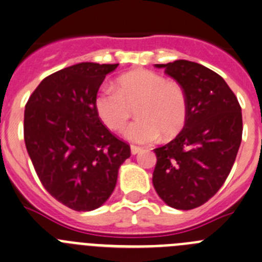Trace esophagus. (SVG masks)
Listing matches in <instances>:
<instances>
[{
	"instance_id": "1",
	"label": "esophagus",
	"mask_w": 262,
	"mask_h": 262,
	"mask_svg": "<svg viewBox=\"0 0 262 262\" xmlns=\"http://www.w3.org/2000/svg\"><path fill=\"white\" fill-rule=\"evenodd\" d=\"M141 151H142L141 147L133 146V144H132V146H130V152H132V155H137V154H139V152H141Z\"/></svg>"
}]
</instances>
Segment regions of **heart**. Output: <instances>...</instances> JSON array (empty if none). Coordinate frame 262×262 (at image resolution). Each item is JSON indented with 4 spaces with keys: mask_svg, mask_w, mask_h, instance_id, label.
Segmentation results:
<instances>
[{
    "mask_svg": "<svg viewBox=\"0 0 262 262\" xmlns=\"http://www.w3.org/2000/svg\"><path fill=\"white\" fill-rule=\"evenodd\" d=\"M138 116L125 130L137 143L159 138L171 139L180 133L187 120V97L178 83L151 70L129 72L118 78L115 88L103 87L97 93L95 108L100 120L114 132L126 125L132 108Z\"/></svg>",
    "mask_w": 262,
    "mask_h": 262,
    "instance_id": "1",
    "label": "heart"
}]
</instances>
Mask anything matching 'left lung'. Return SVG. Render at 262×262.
Wrapping results in <instances>:
<instances>
[{
  "mask_svg": "<svg viewBox=\"0 0 262 262\" xmlns=\"http://www.w3.org/2000/svg\"><path fill=\"white\" fill-rule=\"evenodd\" d=\"M155 67L184 90L187 120L171 142L154 149L152 183L170 207L192 210L209 201L229 175L242 141V111L225 80L201 63L175 60Z\"/></svg>",
  "mask_w": 262,
  "mask_h": 262,
  "instance_id": "8db88e82",
  "label": "left lung"
}]
</instances>
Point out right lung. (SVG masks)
I'll return each mask as SVG.
<instances>
[{
  "mask_svg": "<svg viewBox=\"0 0 262 262\" xmlns=\"http://www.w3.org/2000/svg\"><path fill=\"white\" fill-rule=\"evenodd\" d=\"M119 63L80 62L48 75L28 100L24 141L43 187L75 211L102 206L114 192L128 143L95 108L100 85Z\"/></svg>",
  "mask_w": 262,
  "mask_h": 262,
  "instance_id": "add662e5",
  "label": "right lung"
}]
</instances>
